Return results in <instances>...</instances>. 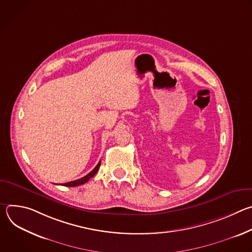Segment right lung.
<instances>
[{"instance_id": "obj_1", "label": "right lung", "mask_w": 252, "mask_h": 252, "mask_svg": "<svg viewBox=\"0 0 252 252\" xmlns=\"http://www.w3.org/2000/svg\"><path fill=\"white\" fill-rule=\"evenodd\" d=\"M99 166H100V161H99V162L96 164V166H95L90 173H88L86 176H84V177H82V178H79V179H77V181H74V182H69V183L63 184L62 186L68 187V188H73V187H78V186H81V185H84V184L88 183V182L90 181V178H92V177L97 172Z\"/></svg>"}]
</instances>
